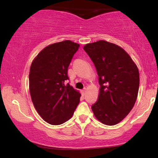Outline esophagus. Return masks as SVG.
I'll list each match as a JSON object with an SVG mask.
<instances>
[{"mask_svg":"<svg viewBox=\"0 0 158 158\" xmlns=\"http://www.w3.org/2000/svg\"><path fill=\"white\" fill-rule=\"evenodd\" d=\"M81 92H82V94H83V95H85V93H86V89H85V88H83V89L81 90Z\"/></svg>","mask_w":158,"mask_h":158,"instance_id":"esophagus-1","label":"esophagus"}]
</instances>
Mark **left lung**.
Returning <instances> with one entry per match:
<instances>
[{
  "mask_svg": "<svg viewBox=\"0 0 158 158\" xmlns=\"http://www.w3.org/2000/svg\"><path fill=\"white\" fill-rule=\"evenodd\" d=\"M83 49L95 64L100 85L94 116L106 125L122 121L134 107L139 86V70L126 51L104 40L85 44Z\"/></svg>",
  "mask_w": 158,
  "mask_h": 158,
  "instance_id": "1",
  "label": "left lung"
}]
</instances>
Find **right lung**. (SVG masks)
Instances as JSON below:
<instances>
[{"instance_id":"right-lung-1","label":"right lung","mask_w":158,"mask_h":158,"mask_svg":"<svg viewBox=\"0 0 158 158\" xmlns=\"http://www.w3.org/2000/svg\"><path fill=\"white\" fill-rule=\"evenodd\" d=\"M80 45L70 40L45 47L30 67L29 92L36 111L45 122L53 125L70 119L81 95L66 81L68 68Z\"/></svg>"}]
</instances>
